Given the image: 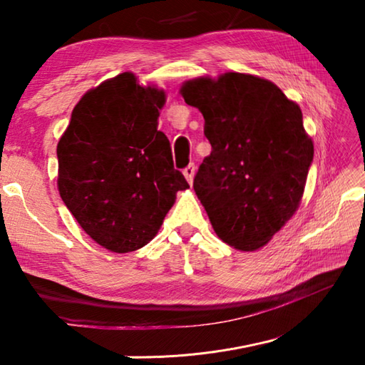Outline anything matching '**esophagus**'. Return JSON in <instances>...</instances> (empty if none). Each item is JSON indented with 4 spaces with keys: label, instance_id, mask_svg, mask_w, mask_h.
Returning <instances> with one entry per match:
<instances>
[{
    "label": "esophagus",
    "instance_id": "obj_1",
    "mask_svg": "<svg viewBox=\"0 0 365 365\" xmlns=\"http://www.w3.org/2000/svg\"><path fill=\"white\" fill-rule=\"evenodd\" d=\"M195 164H188L187 168L183 169V175H185V178H187L188 180V183H191L193 182V177H195Z\"/></svg>",
    "mask_w": 365,
    "mask_h": 365
}]
</instances>
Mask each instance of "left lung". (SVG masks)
Instances as JSON below:
<instances>
[{"label":"left lung","instance_id":"8db88e82","mask_svg":"<svg viewBox=\"0 0 365 365\" xmlns=\"http://www.w3.org/2000/svg\"><path fill=\"white\" fill-rule=\"evenodd\" d=\"M212 151L193 188L222 242L255 251L293 217L314 158L298 104L269 80L227 72L185 82Z\"/></svg>","mask_w":365,"mask_h":365}]
</instances>
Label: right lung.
<instances>
[{
    "label": "right lung",
    "mask_w": 365,
    "mask_h": 365,
    "mask_svg": "<svg viewBox=\"0 0 365 365\" xmlns=\"http://www.w3.org/2000/svg\"><path fill=\"white\" fill-rule=\"evenodd\" d=\"M164 90L132 72L86 91L58 143L64 205L98 245L113 252L143 248L156 237L177 191L190 188L158 130Z\"/></svg>",
    "instance_id": "right-lung-1"
}]
</instances>
